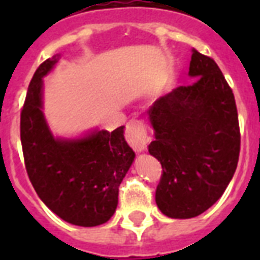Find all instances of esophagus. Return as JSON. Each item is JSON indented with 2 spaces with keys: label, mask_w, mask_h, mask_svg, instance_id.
<instances>
[{
  "label": "esophagus",
  "mask_w": 260,
  "mask_h": 260,
  "mask_svg": "<svg viewBox=\"0 0 260 260\" xmlns=\"http://www.w3.org/2000/svg\"><path fill=\"white\" fill-rule=\"evenodd\" d=\"M126 140L136 152H143L146 150L148 135L144 124L139 120H131L126 125Z\"/></svg>",
  "instance_id": "obj_1"
}]
</instances>
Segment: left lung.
<instances>
[{
	"label": "left lung",
	"mask_w": 260,
	"mask_h": 260,
	"mask_svg": "<svg viewBox=\"0 0 260 260\" xmlns=\"http://www.w3.org/2000/svg\"><path fill=\"white\" fill-rule=\"evenodd\" d=\"M189 86L159 97L147 112L148 152L162 165L155 201L165 216L191 218L225 191L240 151L234 93L213 59L191 50Z\"/></svg>",
	"instance_id": "obj_1"
}]
</instances>
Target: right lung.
Returning a JSON list of instances; mask_svg holds the SVG:
<instances>
[{
	"label": "right lung",
	"mask_w": 260,
	"mask_h": 260,
	"mask_svg": "<svg viewBox=\"0 0 260 260\" xmlns=\"http://www.w3.org/2000/svg\"><path fill=\"white\" fill-rule=\"evenodd\" d=\"M60 55L42 63L30 81L20 135L28 177L39 198L56 216L78 226L109 221L118 204V186L135 160L124 126L91 129L77 138L55 136L44 109V77Z\"/></svg>",
	"instance_id": "add662e5"
}]
</instances>
